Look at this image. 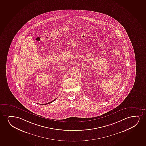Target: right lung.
<instances>
[{
    "mask_svg": "<svg viewBox=\"0 0 146 146\" xmlns=\"http://www.w3.org/2000/svg\"><path fill=\"white\" fill-rule=\"evenodd\" d=\"M56 99H54V100H52V101H51V102H48V103H46V104H41V105H44V104H50V103H51V102H54V100H56Z\"/></svg>",
    "mask_w": 146,
    "mask_h": 146,
    "instance_id": "obj_1",
    "label": "right lung"
}]
</instances>
